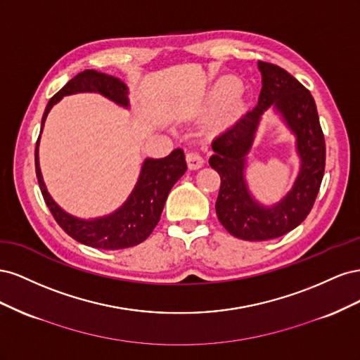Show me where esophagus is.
I'll list each match as a JSON object with an SVG mask.
<instances>
[{"mask_svg": "<svg viewBox=\"0 0 360 360\" xmlns=\"http://www.w3.org/2000/svg\"><path fill=\"white\" fill-rule=\"evenodd\" d=\"M186 160H188V167L191 169H198L204 165V159L198 153V151H189V153L186 155Z\"/></svg>", "mask_w": 360, "mask_h": 360, "instance_id": "34e87169", "label": "esophagus"}]
</instances>
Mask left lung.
I'll return each instance as SVG.
<instances>
[{
	"label": "left lung",
	"instance_id": "left-lung-1",
	"mask_svg": "<svg viewBox=\"0 0 360 360\" xmlns=\"http://www.w3.org/2000/svg\"><path fill=\"white\" fill-rule=\"evenodd\" d=\"M258 68L263 76L258 105L213 139L214 155L209 160L221 177L217 219L228 233L250 242L281 237L307 219L319 195L326 165L324 135L309 90L276 64L258 61ZM271 104L298 136L302 168L288 197L269 210L250 197L243 171L259 118Z\"/></svg>",
	"mask_w": 360,
	"mask_h": 360
}]
</instances>
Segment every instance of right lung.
<instances>
[{
	"label": "right lung",
	"mask_w": 360,
	"mask_h": 360,
	"mask_svg": "<svg viewBox=\"0 0 360 360\" xmlns=\"http://www.w3.org/2000/svg\"><path fill=\"white\" fill-rule=\"evenodd\" d=\"M82 91L101 93L118 105H129L127 89L122 81L111 75L84 70L72 78L56 96L51 97L41 118V129L51 108L63 96ZM39 139L40 135L36 143V176L49 212L64 233H68L76 242L97 249H126L144 242L160 219L171 188L188 169L181 148L171 151V155L167 158L147 159L134 192L115 213L101 217V219L81 221L63 212L48 193L39 168Z\"/></svg>",
	"instance_id": "add662e5"
}]
</instances>
